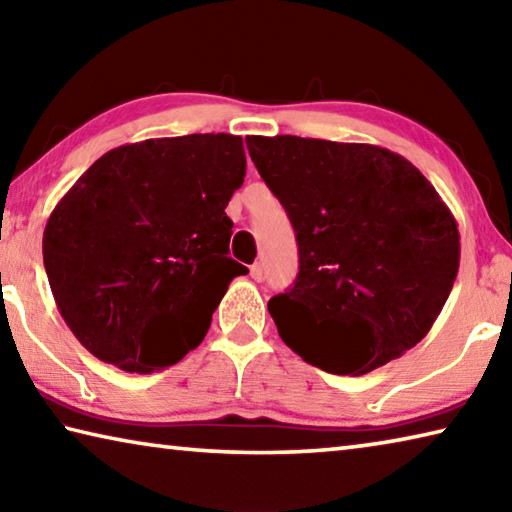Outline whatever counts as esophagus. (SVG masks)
Segmentation results:
<instances>
[{"instance_id": "obj_1", "label": "esophagus", "mask_w": 512, "mask_h": 512, "mask_svg": "<svg viewBox=\"0 0 512 512\" xmlns=\"http://www.w3.org/2000/svg\"><path fill=\"white\" fill-rule=\"evenodd\" d=\"M250 277H253L255 282H262L264 280V266L262 264L250 266Z\"/></svg>"}]
</instances>
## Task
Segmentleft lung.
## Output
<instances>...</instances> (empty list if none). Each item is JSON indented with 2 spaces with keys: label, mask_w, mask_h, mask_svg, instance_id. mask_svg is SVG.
<instances>
[{
  "label": "left lung",
  "mask_w": 512,
  "mask_h": 512,
  "mask_svg": "<svg viewBox=\"0 0 512 512\" xmlns=\"http://www.w3.org/2000/svg\"><path fill=\"white\" fill-rule=\"evenodd\" d=\"M246 146L296 230L298 277L268 300L282 341L334 375H366L420 343L461 259L429 180L372 144L250 135Z\"/></svg>",
  "instance_id": "8db88e82"
}]
</instances>
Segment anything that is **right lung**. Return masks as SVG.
Wrapping results in <instances>:
<instances>
[{"label":"right lung","instance_id":"obj_1","mask_svg":"<svg viewBox=\"0 0 512 512\" xmlns=\"http://www.w3.org/2000/svg\"><path fill=\"white\" fill-rule=\"evenodd\" d=\"M244 176L241 137L196 133L117 146L76 180L49 216L42 257L85 350L146 375L205 339L228 284L248 273L228 257L225 214Z\"/></svg>","mask_w":512,"mask_h":512}]
</instances>
